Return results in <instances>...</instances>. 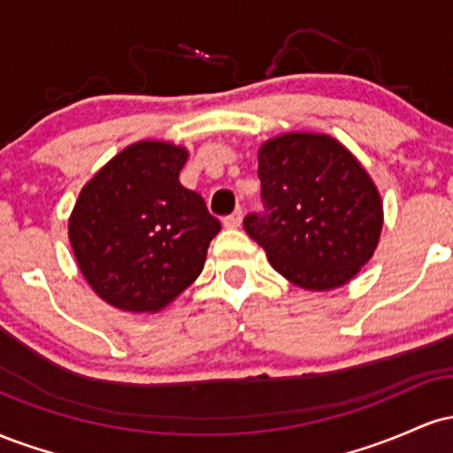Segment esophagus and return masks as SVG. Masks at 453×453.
Listing matches in <instances>:
<instances>
[{"instance_id": "1", "label": "esophagus", "mask_w": 453, "mask_h": 453, "mask_svg": "<svg viewBox=\"0 0 453 453\" xmlns=\"http://www.w3.org/2000/svg\"><path fill=\"white\" fill-rule=\"evenodd\" d=\"M242 223V211H236L232 212V215H227L226 219H223V226L230 227V230H234V227H238Z\"/></svg>"}]
</instances>
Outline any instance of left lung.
Listing matches in <instances>:
<instances>
[{
    "mask_svg": "<svg viewBox=\"0 0 453 453\" xmlns=\"http://www.w3.org/2000/svg\"><path fill=\"white\" fill-rule=\"evenodd\" d=\"M264 215L244 232L270 266L309 292L342 288L375 253L383 202L375 180L327 134L288 132L257 150Z\"/></svg>",
    "mask_w": 453,
    "mask_h": 453,
    "instance_id": "obj_1",
    "label": "left lung"
}]
</instances>
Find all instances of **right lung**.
<instances>
[{"mask_svg": "<svg viewBox=\"0 0 453 453\" xmlns=\"http://www.w3.org/2000/svg\"><path fill=\"white\" fill-rule=\"evenodd\" d=\"M189 150L140 140L85 183L67 219L82 277L104 303L157 313L200 277L221 230L196 191L179 183Z\"/></svg>", "mask_w": 453, "mask_h": 453, "instance_id": "1", "label": "right lung"}]
</instances>
